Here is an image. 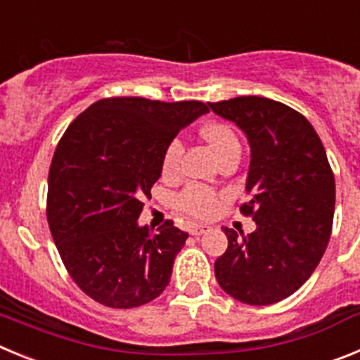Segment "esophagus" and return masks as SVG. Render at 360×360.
I'll list each match as a JSON object with an SVG mask.
<instances>
[{
	"label": "esophagus",
	"mask_w": 360,
	"mask_h": 360,
	"mask_svg": "<svg viewBox=\"0 0 360 360\" xmlns=\"http://www.w3.org/2000/svg\"><path fill=\"white\" fill-rule=\"evenodd\" d=\"M209 227L207 225H189V232L193 236H202L203 232H207Z\"/></svg>",
	"instance_id": "esophagus-1"
}]
</instances>
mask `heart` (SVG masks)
I'll return each instance as SVG.
<instances>
[{
  "instance_id": "1",
  "label": "heart",
  "mask_w": 360,
  "mask_h": 360,
  "mask_svg": "<svg viewBox=\"0 0 360 360\" xmlns=\"http://www.w3.org/2000/svg\"><path fill=\"white\" fill-rule=\"evenodd\" d=\"M200 133H202L203 141L211 146V149L218 158H221L227 153L240 149V141H238V136L234 135V131L229 128L227 124L211 122L207 126H203ZM182 157L184 142L180 139H174V141L167 144L164 157H162V173L165 176L178 174L180 165H182ZM176 205L180 211H184L189 216L209 218V216H212L219 209V198L214 191L209 189V187L191 184L178 195Z\"/></svg>"
}]
</instances>
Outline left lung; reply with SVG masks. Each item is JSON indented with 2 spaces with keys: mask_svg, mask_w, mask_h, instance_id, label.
Wrapping results in <instances>:
<instances>
[{
  "mask_svg": "<svg viewBox=\"0 0 360 360\" xmlns=\"http://www.w3.org/2000/svg\"><path fill=\"white\" fill-rule=\"evenodd\" d=\"M207 104L249 141L250 202L241 212L256 221L249 236L224 227L229 247L214 263L216 279L241 303H278L310 278L332 234L335 178L326 151L301 113L272 98Z\"/></svg>",
  "mask_w": 360,
  "mask_h": 360,
  "instance_id": "left-lung-1",
  "label": "left lung"
}]
</instances>
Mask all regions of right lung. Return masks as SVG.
Masks as SVG:
<instances>
[{
    "mask_svg": "<svg viewBox=\"0 0 360 360\" xmlns=\"http://www.w3.org/2000/svg\"><path fill=\"white\" fill-rule=\"evenodd\" d=\"M209 113L198 101L103 98L73 120L49 173L46 218L63 263L97 303L135 308L169 285L187 232L139 225L162 157L180 129Z\"/></svg>",
    "mask_w": 360,
    "mask_h": 360,
    "instance_id": "1",
    "label": "right lung"
}]
</instances>
